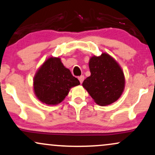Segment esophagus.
I'll return each instance as SVG.
<instances>
[{
  "mask_svg": "<svg viewBox=\"0 0 155 155\" xmlns=\"http://www.w3.org/2000/svg\"><path fill=\"white\" fill-rule=\"evenodd\" d=\"M78 80H79L80 83H82V82H83V80H84V76L81 75V76H80V77H78Z\"/></svg>",
  "mask_w": 155,
  "mask_h": 155,
  "instance_id": "esophagus-1",
  "label": "esophagus"
}]
</instances>
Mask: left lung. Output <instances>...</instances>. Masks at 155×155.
Returning a JSON list of instances; mask_svg holds the SVG:
<instances>
[{
    "label": "left lung",
    "instance_id": "1",
    "mask_svg": "<svg viewBox=\"0 0 155 155\" xmlns=\"http://www.w3.org/2000/svg\"><path fill=\"white\" fill-rule=\"evenodd\" d=\"M91 75L82 82L96 103L108 105L119 99L125 85L124 73L118 63L109 54L92 56L89 61Z\"/></svg>",
    "mask_w": 155,
    "mask_h": 155
}]
</instances>
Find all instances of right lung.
Returning a JSON list of instances; mask_svg holds the SVG:
<instances>
[{"mask_svg": "<svg viewBox=\"0 0 155 155\" xmlns=\"http://www.w3.org/2000/svg\"><path fill=\"white\" fill-rule=\"evenodd\" d=\"M70 70L62 63L60 58H48L36 72L33 78V90L40 101L48 105L61 102L70 88L80 85Z\"/></svg>", "mask_w": 155, "mask_h": 155, "instance_id": "obj_1", "label": "right lung"}]
</instances>
